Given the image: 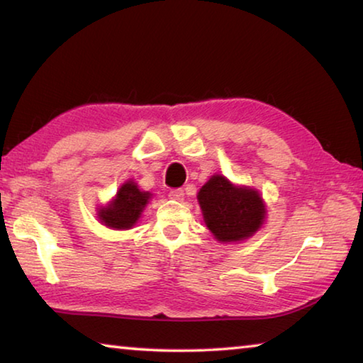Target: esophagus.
Here are the masks:
<instances>
[{"label": "esophagus", "instance_id": "esophagus-1", "mask_svg": "<svg viewBox=\"0 0 363 363\" xmlns=\"http://www.w3.org/2000/svg\"><path fill=\"white\" fill-rule=\"evenodd\" d=\"M168 196H169V199H173V200H182L184 199V190H181V189L169 190Z\"/></svg>", "mask_w": 363, "mask_h": 363}]
</instances>
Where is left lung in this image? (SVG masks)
Here are the masks:
<instances>
[{
	"label": "left lung",
	"instance_id": "1",
	"mask_svg": "<svg viewBox=\"0 0 363 363\" xmlns=\"http://www.w3.org/2000/svg\"><path fill=\"white\" fill-rule=\"evenodd\" d=\"M206 227L219 242H240L253 235L264 220L259 194L235 187L223 176H213L199 192Z\"/></svg>",
	"mask_w": 363,
	"mask_h": 363
}]
</instances>
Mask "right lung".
Returning <instances> with one entry per match:
<instances>
[{
    "label": "right lung",
    "instance_id": "right-lung-1",
    "mask_svg": "<svg viewBox=\"0 0 363 363\" xmlns=\"http://www.w3.org/2000/svg\"><path fill=\"white\" fill-rule=\"evenodd\" d=\"M149 192H140L133 181L126 182L118 190L112 203L99 211V218L104 224L113 229H130L136 224L149 201Z\"/></svg>",
    "mask_w": 363,
    "mask_h": 363
}]
</instances>
